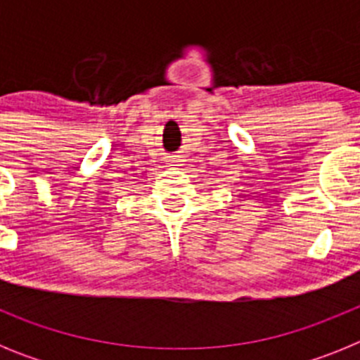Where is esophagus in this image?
<instances>
[{
  "label": "esophagus",
  "instance_id": "obj_1",
  "mask_svg": "<svg viewBox=\"0 0 360 360\" xmlns=\"http://www.w3.org/2000/svg\"><path fill=\"white\" fill-rule=\"evenodd\" d=\"M167 165H173V167H176V165H180L182 164V157H176V155H174V157H167Z\"/></svg>",
  "mask_w": 360,
  "mask_h": 360
}]
</instances>
